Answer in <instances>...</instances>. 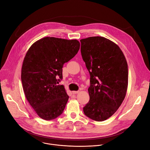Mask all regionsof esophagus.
Masks as SVG:
<instances>
[{"label":"esophagus","instance_id":"obj_1","mask_svg":"<svg viewBox=\"0 0 150 150\" xmlns=\"http://www.w3.org/2000/svg\"><path fill=\"white\" fill-rule=\"evenodd\" d=\"M78 92H79V91H72V93L73 94H77Z\"/></svg>","mask_w":150,"mask_h":150}]
</instances>
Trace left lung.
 Instances as JSON below:
<instances>
[{
	"label": "left lung",
	"instance_id": "8db88e82",
	"mask_svg": "<svg viewBox=\"0 0 150 150\" xmlns=\"http://www.w3.org/2000/svg\"><path fill=\"white\" fill-rule=\"evenodd\" d=\"M81 52L91 76L88 103L84 114L94 121H103L120 107L128 87V64L116 43L103 37L81 39Z\"/></svg>",
	"mask_w": 150,
	"mask_h": 150
}]
</instances>
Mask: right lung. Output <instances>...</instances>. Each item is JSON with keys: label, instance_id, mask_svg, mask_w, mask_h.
I'll use <instances>...</instances> for the list:
<instances>
[{"label": "right lung", "instance_id": "add662e5", "mask_svg": "<svg viewBox=\"0 0 150 150\" xmlns=\"http://www.w3.org/2000/svg\"><path fill=\"white\" fill-rule=\"evenodd\" d=\"M77 40L46 37L29 47L24 58L21 79L25 96L37 115L46 121L62 115L67 103L63 67L78 53ZM58 77L59 79H57Z\"/></svg>", "mask_w": 150, "mask_h": 150}]
</instances>
